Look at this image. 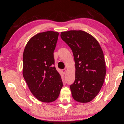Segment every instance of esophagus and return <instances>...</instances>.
<instances>
[{
    "label": "esophagus",
    "instance_id": "obj_1",
    "mask_svg": "<svg viewBox=\"0 0 124 124\" xmlns=\"http://www.w3.org/2000/svg\"><path fill=\"white\" fill-rule=\"evenodd\" d=\"M62 72L63 73V74H64V73H66V70H62Z\"/></svg>",
    "mask_w": 124,
    "mask_h": 124
}]
</instances>
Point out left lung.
I'll list each match as a JSON object with an SVG mask.
<instances>
[{
  "label": "left lung",
  "mask_w": 124,
  "mask_h": 124,
  "mask_svg": "<svg viewBox=\"0 0 124 124\" xmlns=\"http://www.w3.org/2000/svg\"><path fill=\"white\" fill-rule=\"evenodd\" d=\"M62 39L70 47L74 57L75 79L70 86L76 101H91L99 93L106 74L103 52L97 40L83 31L62 32Z\"/></svg>",
  "instance_id": "1"
}]
</instances>
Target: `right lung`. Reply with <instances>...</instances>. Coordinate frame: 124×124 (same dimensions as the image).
<instances>
[{"label": "right lung", "mask_w": 124, "mask_h": 124, "mask_svg": "<svg viewBox=\"0 0 124 124\" xmlns=\"http://www.w3.org/2000/svg\"><path fill=\"white\" fill-rule=\"evenodd\" d=\"M58 34L47 31L35 35L23 54V76L33 96L41 102L55 101L63 86L61 75L54 66Z\"/></svg>", "instance_id": "obj_1"}]
</instances>
